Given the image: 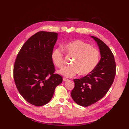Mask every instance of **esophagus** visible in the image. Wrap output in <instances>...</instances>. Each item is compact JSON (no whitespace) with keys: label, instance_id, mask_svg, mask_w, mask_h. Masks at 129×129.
<instances>
[{"label":"esophagus","instance_id":"1","mask_svg":"<svg viewBox=\"0 0 129 129\" xmlns=\"http://www.w3.org/2000/svg\"><path fill=\"white\" fill-rule=\"evenodd\" d=\"M62 80H63V81H68V79L67 78H64L62 79Z\"/></svg>","mask_w":129,"mask_h":129}]
</instances>
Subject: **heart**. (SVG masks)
<instances>
[{
	"instance_id": "b5f03b06",
	"label": "heart",
	"mask_w": 129,
	"mask_h": 129,
	"mask_svg": "<svg viewBox=\"0 0 129 129\" xmlns=\"http://www.w3.org/2000/svg\"><path fill=\"white\" fill-rule=\"evenodd\" d=\"M65 49L70 54L75 56L73 66L65 67L57 73L66 78H72L79 73L81 75H86L92 72L98 64L99 53L96 49L87 43L81 40H74L65 45ZM54 64L59 68L64 65V54L61 48L54 49L51 53Z\"/></svg>"
}]
</instances>
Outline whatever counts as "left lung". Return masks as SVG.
I'll return each mask as SVG.
<instances>
[{"label": "left lung", "mask_w": 129, "mask_h": 129, "mask_svg": "<svg viewBox=\"0 0 129 129\" xmlns=\"http://www.w3.org/2000/svg\"><path fill=\"white\" fill-rule=\"evenodd\" d=\"M99 48L101 59L89 74L80 79H74V88L71 92L73 100L78 105L88 106L106 95L115 76L116 64L111 50L102 40L91 36Z\"/></svg>", "instance_id": "8db88e82"}]
</instances>
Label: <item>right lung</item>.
<instances>
[{
    "instance_id": "right-lung-1",
    "label": "right lung",
    "mask_w": 129,
    "mask_h": 129,
    "mask_svg": "<svg viewBox=\"0 0 129 129\" xmlns=\"http://www.w3.org/2000/svg\"><path fill=\"white\" fill-rule=\"evenodd\" d=\"M57 33L39 31L24 44L16 57L14 79L20 95L37 106L51 99L62 78L55 72L51 53L57 39Z\"/></svg>"
}]
</instances>
